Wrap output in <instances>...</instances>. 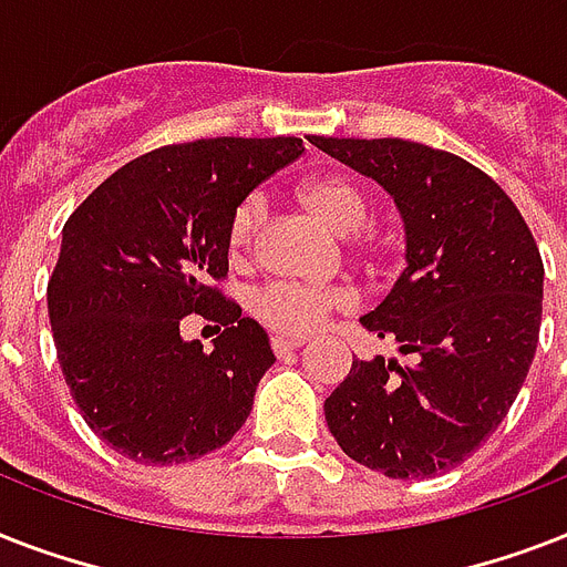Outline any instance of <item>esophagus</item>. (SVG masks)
<instances>
[{
  "label": "esophagus",
  "instance_id": "1",
  "mask_svg": "<svg viewBox=\"0 0 567 567\" xmlns=\"http://www.w3.org/2000/svg\"><path fill=\"white\" fill-rule=\"evenodd\" d=\"M306 344L302 338H285V336H274L270 338V347H274V353L282 359V355L293 353V350H300V347Z\"/></svg>",
  "mask_w": 567,
  "mask_h": 567
}]
</instances>
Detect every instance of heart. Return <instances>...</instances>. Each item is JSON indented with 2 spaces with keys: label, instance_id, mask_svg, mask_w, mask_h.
Segmentation results:
<instances>
[{
  "label": "heart",
  "instance_id": "b5f03b06",
  "mask_svg": "<svg viewBox=\"0 0 567 567\" xmlns=\"http://www.w3.org/2000/svg\"><path fill=\"white\" fill-rule=\"evenodd\" d=\"M302 203L311 212L320 214L323 220L338 231L362 229L371 214L368 196L362 188L347 176H318L306 182L300 188ZM258 226H261V199L247 196L240 199L229 214L226 223V256L240 265L247 261L252 247H256ZM355 306V293L341 285L329 288H315L302 282H267L258 288L252 297V315L265 323L276 336H315L323 329L332 315L350 311Z\"/></svg>",
  "mask_w": 567,
  "mask_h": 567
}]
</instances>
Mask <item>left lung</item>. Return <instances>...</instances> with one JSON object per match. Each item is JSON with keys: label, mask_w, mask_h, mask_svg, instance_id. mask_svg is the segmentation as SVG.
<instances>
[{"label": "left lung", "mask_w": 567, "mask_h": 567, "mask_svg": "<svg viewBox=\"0 0 567 567\" xmlns=\"http://www.w3.org/2000/svg\"><path fill=\"white\" fill-rule=\"evenodd\" d=\"M394 196L405 270L362 327L414 362L355 359L327 396L359 465L426 480L465 462L515 403L542 327L545 265L506 190L444 150L400 137H309Z\"/></svg>", "instance_id": "1"}]
</instances>
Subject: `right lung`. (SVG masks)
I'll use <instances>...</instances> for the list:
<instances>
[{"mask_svg":"<svg viewBox=\"0 0 567 567\" xmlns=\"http://www.w3.org/2000/svg\"><path fill=\"white\" fill-rule=\"evenodd\" d=\"M306 153L300 137H205L141 155L84 199L47 285L58 364L84 423L141 465L199 458L247 421L276 362L267 332L217 285L226 223L256 185ZM224 327L214 351L178 327Z\"/></svg>","mask_w":567,"mask_h":567,"instance_id":"obj_1","label":"right lung"}]
</instances>
